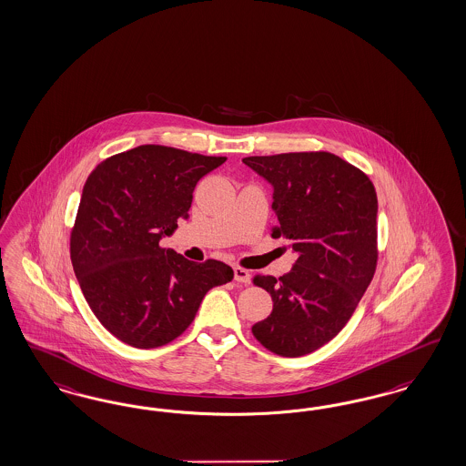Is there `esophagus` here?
<instances>
[{"label": "esophagus", "instance_id": "34e87169", "mask_svg": "<svg viewBox=\"0 0 466 466\" xmlns=\"http://www.w3.org/2000/svg\"><path fill=\"white\" fill-rule=\"evenodd\" d=\"M234 279L238 282H242V284H249L251 282V273L246 268H241V267H234Z\"/></svg>", "mask_w": 466, "mask_h": 466}]
</instances>
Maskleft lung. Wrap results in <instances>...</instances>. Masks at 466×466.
I'll return each mask as SVG.
<instances>
[{
    "mask_svg": "<svg viewBox=\"0 0 466 466\" xmlns=\"http://www.w3.org/2000/svg\"><path fill=\"white\" fill-rule=\"evenodd\" d=\"M273 187L279 224L298 255L290 272L253 282L270 292L272 313L253 336L272 353L298 358L336 338L377 267V193L369 177L327 151L242 158Z\"/></svg>",
    "mask_w": 466,
    "mask_h": 466,
    "instance_id": "left-lung-1",
    "label": "left lung"
}]
</instances>
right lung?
I'll return each instance as SVG.
<instances>
[{"mask_svg":"<svg viewBox=\"0 0 466 466\" xmlns=\"http://www.w3.org/2000/svg\"><path fill=\"white\" fill-rule=\"evenodd\" d=\"M225 160L143 145L87 177L70 258L97 320L128 346L168 344L191 325L205 294L232 280L224 261L194 263L160 246L189 217L198 180Z\"/></svg>","mask_w":466,"mask_h":466,"instance_id":"1","label":"right lung"}]
</instances>
